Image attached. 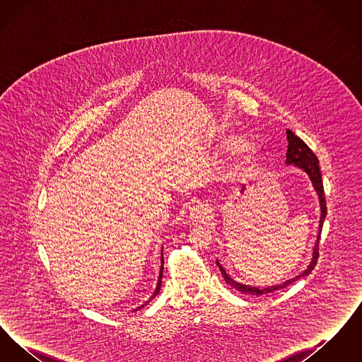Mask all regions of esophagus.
Wrapping results in <instances>:
<instances>
[{"label":"esophagus","instance_id":"1","mask_svg":"<svg viewBox=\"0 0 362 362\" xmlns=\"http://www.w3.org/2000/svg\"><path fill=\"white\" fill-rule=\"evenodd\" d=\"M210 217V209L205 204L197 202L189 209V218L197 223H205Z\"/></svg>","mask_w":362,"mask_h":362}]
</instances>
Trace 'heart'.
Masks as SVG:
<instances>
[{"label":"heart","instance_id":"heart-1","mask_svg":"<svg viewBox=\"0 0 362 362\" xmlns=\"http://www.w3.org/2000/svg\"><path fill=\"white\" fill-rule=\"evenodd\" d=\"M228 145H229V148H232V149H240L241 146H243V141L239 139V138H230V139L228 141Z\"/></svg>","mask_w":362,"mask_h":362}]
</instances>
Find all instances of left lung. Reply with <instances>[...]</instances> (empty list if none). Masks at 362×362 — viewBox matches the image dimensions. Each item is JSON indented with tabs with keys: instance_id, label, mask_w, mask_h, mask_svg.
Segmentation results:
<instances>
[{
	"instance_id": "left-lung-1",
	"label": "left lung",
	"mask_w": 362,
	"mask_h": 362,
	"mask_svg": "<svg viewBox=\"0 0 362 362\" xmlns=\"http://www.w3.org/2000/svg\"><path fill=\"white\" fill-rule=\"evenodd\" d=\"M288 134V142H289V146H288V153H286V164H294L300 168H303L305 173L310 175V180L313 183V187L316 189L319 198H320V207H322V217H320V225H319V236H317V241L315 244V248H313V258L310 262L308 269L301 273L300 276H294L292 279L281 284V285H276V286H269V288H263V289H259V288H250L247 285H241L238 284L236 281H233L229 276H226L223 266L217 263V266L220 267V272L224 276L225 282L229 284L232 288H235L236 291H239L241 293H247V294H254V296H262V294H269V293H274L279 289H284L286 286H289L291 284H293L294 281H297L298 278L301 276H308L310 272L315 269L316 263H317V258H319V243H320V233H322V228H323V221H325V217H326V213H327V204H326V198H325V189H323V180H322V173H320V168H319V160L316 155L310 151V146L301 139V138L297 137L292 130H288L286 132Z\"/></svg>"
}]
</instances>
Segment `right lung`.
<instances>
[{
  "label": "right lung",
  "mask_w": 362,
  "mask_h": 362,
  "mask_svg": "<svg viewBox=\"0 0 362 362\" xmlns=\"http://www.w3.org/2000/svg\"><path fill=\"white\" fill-rule=\"evenodd\" d=\"M163 264H164V262H163V259H161V269H160V276H158V284H157L156 292L153 293V296L151 297V300H152V298H155L156 296H157V294H158V292H160V289H161V279H163V269H164V266H163ZM151 300H149V301H151ZM149 301H148V303H149Z\"/></svg>",
  "instance_id": "add662e5"
}]
</instances>
